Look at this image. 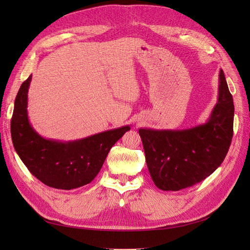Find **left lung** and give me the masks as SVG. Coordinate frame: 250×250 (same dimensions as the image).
<instances>
[{
    "instance_id": "obj_1",
    "label": "left lung",
    "mask_w": 250,
    "mask_h": 250,
    "mask_svg": "<svg viewBox=\"0 0 250 250\" xmlns=\"http://www.w3.org/2000/svg\"><path fill=\"white\" fill-rule=\"evenodd\" d=\"M218 89L217 103L206 123L186 129H139L149 173L161 190L192 187L224 161L232 139L234 106L222 70Z\"/></svg>"
}]
</instances>
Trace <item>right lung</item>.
<instances>
[{
	"label": "right lung",
	"instance_id": "add662e5",
	"mask_svg": "<svg viewBox=\"0 0 250 250\" xmlns=\"http://www.w3.org/2000/svg\"><path fill=\"white\" fill-rule=\"evenodd\" d=\"M32 75L22 82L14 101L11 138L21 162L48 187L73 190L89 184L102 168L110 148L130 130L126 125L75 141L44 139L30 124L28 90Z\"/></svg>",
	"mask_w": 250,
	"mask_h": 250
}]
</instances>
